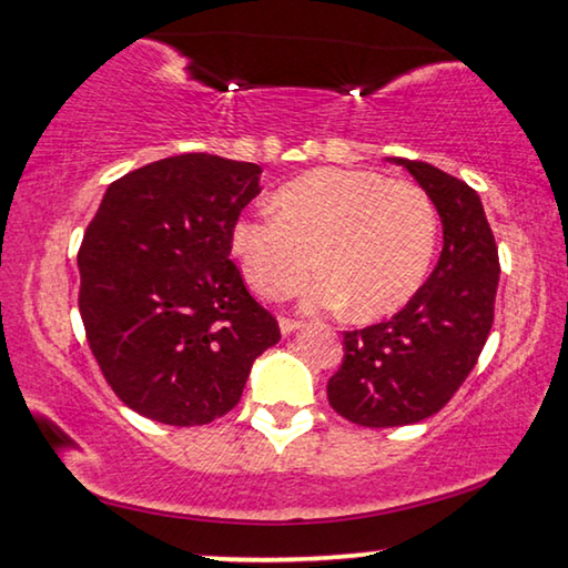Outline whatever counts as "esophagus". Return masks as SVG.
<instances>
[{
  "label": "esophagus",
  "mask_w": 568,
  "mask_h": 568,
  "mask_svg": "<svg viewBox=\"0 0 568 568\" xmlns=\"http://www.w3.org/2000/svg\"><path fill=\"white\" fill-rule=\"evenodd\" d=\"M278 327H282L284 335H292L294 329L302 327V320H294V317H278Z\"/></svg>",
  "instance_id": "esophagus-1"
}]
</instances>
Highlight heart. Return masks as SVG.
I'll return each instance as SVG.
<instances>
[{
    "label": "heart",
    "mask_w": 568,
    "mask_h": 568,
    "mask_svg": "<svg viewBox=\"0 0 568 568\" xmlns=\"http://www.w3.org/2000/svg\"><path fill=\"white\" fill-rule=\"evenodd\" d=\"M274 213L233 225L241 272L266 300L322 278L310 302H347L355 320L386 317L412 300L429 274L439 215L422 185L375 170H312L278 190Z\"/></svg>",
    "instance_id": "obj_1"
}]
</instances>
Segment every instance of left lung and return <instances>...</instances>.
<instances>
[{
    "instance_id": "left-lung-1",
    "label": "left lung",
    "mask_w": 568,
    "mask_h": 568,
    "mask_svg": "<svg viewBox=\"0 0 568 568\" xmlns=\"http://www.w3.org/2000/svg\"><path fill=\"white\" fill-rule=\"evenodd\" d=\"M394 162L434 200L444 248L404 310L343 335V365L327 381L329 406L371 429L424 422L449 404L490 335L500 278L495 235L475 190L434 164Z\"/></svg>"
}]
</instances>
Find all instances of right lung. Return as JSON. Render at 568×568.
<instances>
[{
  "instance_id": "1",
  "label": "right lung",
  "mask_w": 568,
  "mask_h": 568,
  "mask_svg": "<svg viewBox=\"0 0 568 568\" xmlns=\"http://www.w3.org/2000/svg\"><path fill=\"white\" fill-rule=\"evenodd\" d=\"M261 168L180 154L113 180L78 248V310L103 378L132 412L203 426L239 404L278 322L231 261Z\"/></svg>"
}]
</instances>
